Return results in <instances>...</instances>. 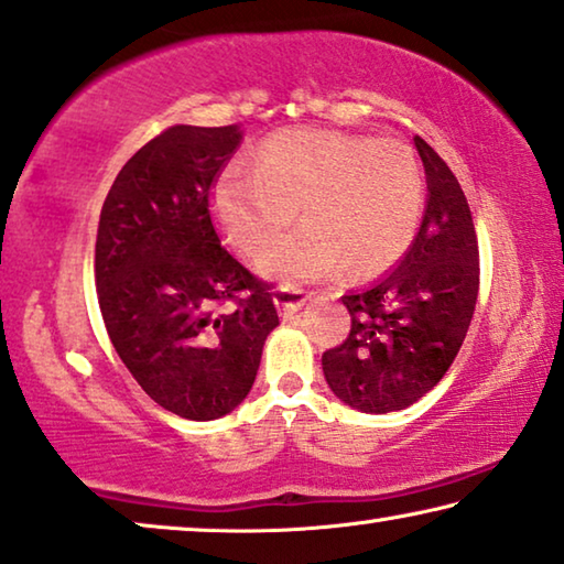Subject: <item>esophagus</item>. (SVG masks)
I'll return each mask as SVG.
<instances>
[{
  "label": "esophagus",
  "mask_w": 564,
  "mask_h": 564,
  "mask_svg": "<svg viewBox=\"0 0 564 564\" xmlns=\"http://www.w3.org/2000/svg\"><path fill=\"white\" fill-rule=\"evenodd\" d=\"M304 304L306 291L296 289V285H281V289L275 291V306H279L283 314H296Z\"/></svg>",
  "instance_id": "obj_1"
}]
</instances>
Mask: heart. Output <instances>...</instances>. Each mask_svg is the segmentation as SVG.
<instances>
[{
    "label": "heart",
    "instance_id": "heart-1",
    "mask_svg": "<svg viewBox=\"0 0 564 564\" xmlns=\"http://www.w3.org/2000/svg\"><path fill=\"white\" fill-rule=\"evenodd\" d=\"M307 225L270 242L295 218ZM212 209L237 248L258 256L279 283L316 281L347 265L378 273L393 265L422 225L424 173L414 150L372 134L293 127L258 148V165L232 163L212 188Z\"/></svg>",
    "mask_w": 564,
    "mask_h": 564
}]
</instances>
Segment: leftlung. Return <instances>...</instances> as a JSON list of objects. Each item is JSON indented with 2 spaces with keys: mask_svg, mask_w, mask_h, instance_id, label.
Returning <instances> with one entry per match:
<instances>
[{
  "mask_svg": "<svg viewBox=\"0 0 564 564\" xmlns=\"http://www.w3.org/2000/svg\"><path fill=\"white\" fill-rule=\"evenodd\" d=\"M426 173V206L414 242L365 289L345 293L350 335L322 355L332 393L365 414L401 411L440 383L478 301V237L449 165L414 138Z\"/></svg>",
  "mask_w": 564,
  "mask_h": 564,
  "instance_id": "1",
  "label": "left lung"
}]
</instances>
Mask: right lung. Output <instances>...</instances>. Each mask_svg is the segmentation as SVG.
<instances>
[{
  "label": "right lung",
  "instance_id": "1",
  "mask_svg": "<svg viewBox=\"0 0 564 564\" xmlns=\"http://www.w3.org/2000/svg\"><path fill=\"white\" fill-rule=\"evenodd\" d=\"M240 140V124L169 127L122 165L99 217L109 339L142 391L192 422L240 406L279 327L271 285L221 248L209 217L212 181Z\"/></svg>",
  "mask_w": 564,
  "mask_h": 564
}]
</instances>
